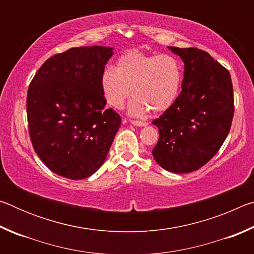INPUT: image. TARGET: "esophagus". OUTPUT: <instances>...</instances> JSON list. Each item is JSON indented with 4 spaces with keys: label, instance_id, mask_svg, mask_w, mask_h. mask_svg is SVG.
<instances>
[{
    "label": "esophagus",
    "instance_id": "34e87169",
    "mask_svg": "<svg viewBox=\"0 0 254 254\" xmlns=\"http://www.w3.org/2000/svg\"><path fill=\"white\" fill-rule=\"evenodd\" d=\"M131 124L136 127H145L147 126V122H142V121H136V120H131Z\"/></svg>",
    "mask_w": 254,
    "mask_h": 254
}]
</instances>
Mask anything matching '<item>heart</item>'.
<instances>
[{"label":"heart","mask_w":254,"mask_h":254,"mask_svg":"<svg viewBox=\"0 0 254 254\" xmlns=\"http://www.w3.org/2000/svg\"><path fill=\"white\" fill-rule=\"evenodd\" d=\"M184 68L178 58L168 54H145L127 50L118 58L117 68L106 66L101 75V89L107 104L121 109L133 95L128 112L143 117L152 110L161 113L178 100Z\"/></svg>","instance_id":"heart-1"}]
</instances>
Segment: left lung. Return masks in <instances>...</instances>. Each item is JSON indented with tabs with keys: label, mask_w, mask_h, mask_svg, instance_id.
<instances>
[{
	"label": "left lung",
	"mask_w": 254,
	"mask_h": 254,
	"mask_svg": "<svg viewBox=\"0 0 254 254\" xmlns=\"http://www.w3.org/2000/svg\"><path fill=\"white\" fill-rule=\"evenodd\" d=\"M169 49L185 63L183 91L153 121L159 140L152 154L163 169L186 174L206 165L229 134L234 115L233 85L229 70L206 51Z\"/></svg>",
	"instance_id": "left-lung-1"
}]
</instances>
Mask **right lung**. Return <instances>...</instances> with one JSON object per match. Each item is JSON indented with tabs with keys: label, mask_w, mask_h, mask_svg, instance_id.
<instances>
[{
	"label": "right lung",
	"mask_w": 254,
	"mask_h": 254,
	"mask_svg": "<svg viewBox=\"0 0 254 254\" xmlns=\"http://www.w3.org/2000/svg\"><path fill=\"white\" fill-rule=\"evenodd\" d=\"M110 47H79L51 56L27 95L29 135L34 151L55 174L87 178L104 163L121 117L104 109L101 75Z\"/></svg>",
	"instance_id": "obj_1"
}]
</instances>
